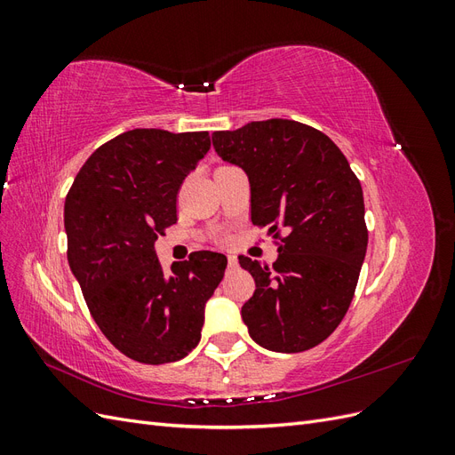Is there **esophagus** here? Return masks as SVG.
<instances>
[{
    "label": "esophagus",
    "instance_id": "1",
    "mask_svg": "<svg viewBox=\"0 0 455 455\" xmlns=\"http://www.w3.org/2000/svg\"><path fill=\"white\" fill-rule=\"evenodd\" d=\"M228 266H229L231 269H235V267L239 266V261H237V256H233V254H229V256H228Z\"/></svg>",
    "mask_w": 455,
    "mask_h": 455
}]
</instances>
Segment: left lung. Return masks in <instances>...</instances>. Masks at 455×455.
<instances>
[{
    "instance_id": "8db88e82",
    "label": "left lung",
    "mask_w": 455,
    "mask_h": 455,
    "mask_svg": "<svg viewBox=\"0 0 455 455\" xmlns=\"http://www.w3.org/2000/svg\"><path fill=\"white\" fill-rule=\"evenodd\" d=\"M212 144L249 176L252 224L281 241L273 266L239 258L256 283L241 309L251 338L277 353L319 346L346 316L366 254L359 178L324 132L292 119L216 131Z\"/></svg>"
}]
</instances>
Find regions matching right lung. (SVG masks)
Returning <instances> with one entry per match:
<instances>
[{
  "instance_id": "right-lung-1",
  "label": "right lung",
  "mask_w": 455,
  "mask_h": 455,
  "mask_svg": "<svg viewBox=\"0 0 455 455\" xmlns=\"http://www.w3.org/2000/svg\"><path fill=\"white\" fill-rule=\"evenodd\" d=\"M209 149L206 131H127L94 151L66 196L68 264L94 323L132 361L184 359L224 277V254L194 252L167 275L154 249L176 224L184 178Z\"/></svg>"
}]
</instances>
